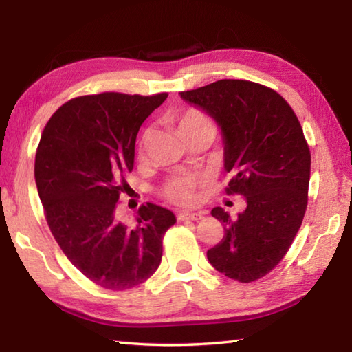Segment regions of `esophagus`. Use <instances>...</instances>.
Returning <instances> with one entry per match:
<instances>
[{"mask_svg": "<svg viewBox=\"0 0 352 352\" xmlns=\"http://www.w3.org/2000/svg\"><path fill=\"white\" fill-rule=\"evenodd\" d=\"M205 217L204 212H180L177 216L178 220H194V222H197V220H201Z\"/></svg>", "mask_w": 352, "mask_h": 352, "instance_id": "1", "label": "esophagus"}]
</instances>
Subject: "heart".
<instances>
[{
    "mask_svg": "<svg viewBox=\"0 0 352 352\" xmlns=\"http://www.w3.org/2000/svg\"><path fill=\"white\" fill-rule=\"evenodd\" d=\"M177 126L182 135L199 127H212L210 119L195 109L184 110L177 119ZM148 136H151L148 132L142 136L140 155H144L146 152ZM208 184H210V175L201 174V172H195V174H174L162 184V195L174 205L190 206L197 201V190L208 186Z\"/></svg>",
    "mask_w": 352,
    "mask_h": 352,
    "instance_id": "b5f03b06",
    "label": "heart"
}]
</instances>
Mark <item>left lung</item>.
Segmentation results:
<instances>
[{"label": "left lung", "mask_w": 352, "mask_h": 352, "mask_svg": "<svg viewBox=\"0 0 352 352\" xmlns=\"http://www.w3.org/2000/svg\"><path fill=\"white\" fill-rule=\"evenodd\" d=\"M222 129L225 169L233 172L226 194L245 197V211L212 217L225 234L208 250L217 272L253 283L279 264L300 230L307 208L311 151L295 111L281 94L261 83L222 79L182 91Z\"/></svg>", "instance_id": "obj_1"}]
</instances>
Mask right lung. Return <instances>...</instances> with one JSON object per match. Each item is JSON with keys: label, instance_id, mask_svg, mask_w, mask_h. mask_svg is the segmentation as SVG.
<instances>
[{"label": "right lung", "instance_id": "obj_1", "mask_svg": "<svg viewBox=\"0 0 352 352\" xmlns=\"http://www.w3.org/2000/svg\"><path fill=\"white\" fill-rule=\"evenodd\" d=\"M168 93H100L57 109L35 153V183L52 236L90 281L109 290L136 287L153 275L172 211L147 204L129 228L116 216L133 170L141 124Z\"/></svg>", "mask_w": 352, "mask_h": 352}]
</instances>
